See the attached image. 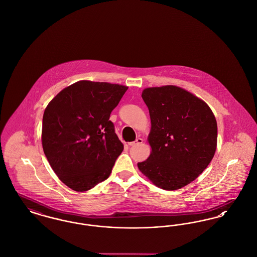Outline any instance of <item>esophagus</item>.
Instances as JSON below:
<instances>
[{
    "mask_svg": "<svg viewBox=\"0 0 257 257\" xmlns=\"http://www.w3.org/2000/svg\"><path fill=\"white\" fill-rule=\"evenodd\" d=\"M143 143V139H141V138H138L135 142H132V143H128V145L130 146V147H134V146H138V145H141Z\"/></svg>",
    "mask_w": 257,
    "mask_h": 257,
    "instance_id": "34e87169",
    "label": "esophagus"
}]
</instances>
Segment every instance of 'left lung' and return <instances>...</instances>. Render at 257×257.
<instances>
[{
    "label": "left lung",
    "instance_id": "obj_1",
    "mask_svg": "<svg viewBox=\"0 0 257 257\" xmlns=\"http://www.w3.org/2000/svg\"><path fill=\"white\" fill-rule=\"evenodd\" d=\"M151 119L152 152L138 168L161 189L194 181L213 159L218 126L207 104L175 86L147 87L142 94Z\"/></svg>",
    "mask_w": 257,
    "mask_h": 257
}]
</instances>
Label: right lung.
Wrapping results in <instances>:
<instances>
[{
	"label": "right lung",
	"mask_w": 257,
	"mask_h": 257,
	"mask_svg": "<svg viewBox=\"0 0 257 257\" xmlns=\"http://www.w3.org/2000/svg\"><path fill=\"white\" fill-rule=\"evenodd\" d=\"M127 89L80 81L62 89L44 110V154L61 182L74 191H87L110 176L123 151L110 112Z\"/></svg>",
	"instance_id": "right-lung-1"
}]
</instances>
